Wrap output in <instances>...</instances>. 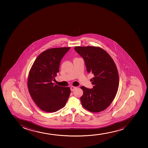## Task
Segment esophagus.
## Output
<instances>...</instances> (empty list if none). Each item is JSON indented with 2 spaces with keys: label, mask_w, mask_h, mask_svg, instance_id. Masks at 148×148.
<instances>
[{
  "label": "esophagus",
  "mask_w": 148,
  "mask_h": 148,
  "mask_svg": "<svg viewBox=\"0 0 148 148\" xmlns=\"http://www.w3.org/2000/svg\"><path fill=\"white\" fill-rule=\"evenodd\" d=\"M76 88H77L76 87L73 86L71 87V91H73Z\"/></svg>",
  "instance_id": "34e87169"
}]
</instances>
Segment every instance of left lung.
Instances as JSON below:
<instances>
[{
    "mask_svg": "<svg viewBox=\"0 0 148 148\" xmlns=\"http://www.w3.org/2000/svg\"><path fill=\"white\" fill-rule=\"evenodd\" d=\"M75 50L84 59L87 71L93 73L92 89L81 87L83 94L82 105L91 112L107 108L116 97L119 85L117 68L110 55L102 48L94 46H76Z\"/></svg>",
    "mask_w": 148,
    "mask_h": 148,
    "instance_id": "obj_1",
    "label": "left lung"
}]
</instances>
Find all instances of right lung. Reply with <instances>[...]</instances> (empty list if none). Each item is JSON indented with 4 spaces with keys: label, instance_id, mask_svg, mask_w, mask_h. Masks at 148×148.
Listing matches in <instances>:
<instances>
[{
    "label": "right lung",
    "instance_id": "add662e5",
    "mask_svg": "<svg viewBox=\"0 0 148 148\" xmlns=\"http://www.w3.org/2000/svg\"><path fill=\"white\" fill-rule=\"evenodd\" d=\"M71 47L46 50L36 59L29 72L27 87L36 105L44 112H56L64 107L70 96L69 87L54 84L62 59Z\"/></svg>",
    "mask_w": 148,
    "mask_h": 148
}]
</instances>
